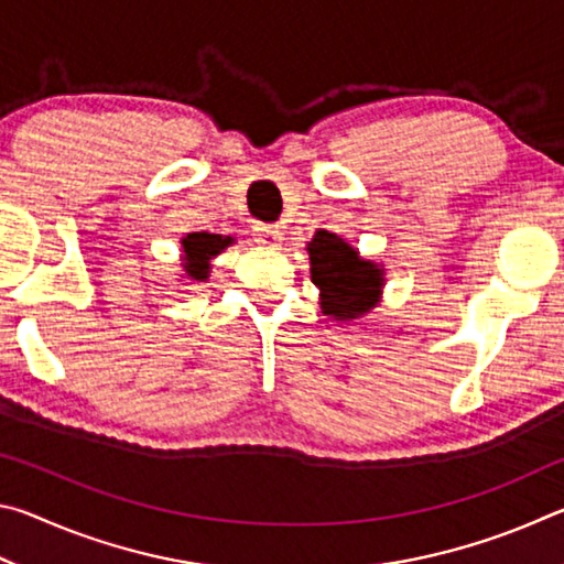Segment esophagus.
<instances>
[{"instance_id":"1","label":"esophagus","mask_w":564,"mask_h":564,"mask_svg":"<svg viewBox=\"0 0 564 564\" xmlns=\"http://www.w3.org/2000/svg\"><path fill=\"white\" fill-rule=\"evenodd\" d=\"M253 236H256V243H261L265 248H279L283 241V234L279 226H271V224H259L253 228Z\"/></svg>"}]
</instances>
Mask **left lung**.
<instances>
[{
  "instance_id": "left-lung-1",
  "label": "left lung",
  "mask_w": 564,
  "mask_h": 564,
  "mask_svg": "<svg viewBox=\"0 0 564 564\" xmlns=\"http://www.w3.org/2000/svg\"><path fill=\"white\" fill-rule=\"evenodd\" d=\"M311 261V281L318 289L323 316L333 321H356L370 313L383 299L386 269L383 263L362 259L358 248L346 238L328 231H316L305 243Z\"/></svg>"
}]
</instances>
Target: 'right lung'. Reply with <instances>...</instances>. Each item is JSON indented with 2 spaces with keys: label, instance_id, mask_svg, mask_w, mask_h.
Listing matches in <instances>:
<instances>
[{
  "label": "right lung",
  "instance_id": "right-lung-1",
  "mask_svg": "<svg viewBox=\"0 0 564 564\" xmlns=\"http://www.w3.org/2000/svg\"><path fill=\"white\" fill-rule=\"evenodd\" d=\"M236 241L234 236L221 234H188L181 238V279L208 281L212 265L218 253Z\"/></svg>",
  "mask_w": 564,
  "mask_h": 564
}]
</instances>
